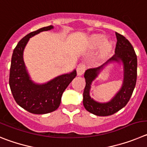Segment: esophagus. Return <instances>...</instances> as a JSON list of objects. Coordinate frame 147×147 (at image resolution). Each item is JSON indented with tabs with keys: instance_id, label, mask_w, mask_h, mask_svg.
Returning a JSON list of instances; mask_svg holds the SVG:
<instances>
[{
	"instance_id": "34e87169",
	"label": "esophagus",
	"mask_w": 147,
	"mask_h": 147,
	"mask_svg": "<svg viewBox=\"0 0 147 147\" xmlns=\"http://www.w3.org/2000/svg\"><path fill=\"white\" fill-rule=\"evenodd\" d=\"M86 68V65L85 63H80V64H78V67H77V73H78V75H83L85 72Z\"/></svg>"
}]
</instances>
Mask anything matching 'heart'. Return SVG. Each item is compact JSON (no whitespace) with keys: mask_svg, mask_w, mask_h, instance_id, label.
I'll use <instances>...</instances> for the list:
<instances>
[{"mask_svg":"<svg viewBox=\"0 0 147 147\" xmlns=\"http://www.w3.org/2000/svg\"><path fill=\"white\" fill-rule=\"evenodd\" d=\"M89 47L92 49H96L102 47L100 51V55L102 57H104L105 55H108L111 53L113 48V42H106V38L102 35H94L90 39L88 43Z\"/></svg>","mask_w":147,"mask_h":147,"instance_id":"obj_1","label":"heart"}]
</instances>
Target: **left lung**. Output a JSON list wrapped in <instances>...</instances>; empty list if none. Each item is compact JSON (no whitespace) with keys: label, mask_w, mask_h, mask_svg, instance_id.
<instances>
[{"label":"left lung","mask_w":147,"mask_h":147,"mask_svg":"<svg viewBox=\"0 0 147 147\" xmlns=\"http://www.w3.org/2000/svg\"><path fill=\"white\" fill-rule=\"evenodd\" d=\"M115 54L105 64L96 68H90L84 74L86 86L83 91V105L90 113L96 116H106L116 113L127 104L131 97L137 79V56L130 42L121 34L116 33ZM121 62L124 69V79L121 89L111 101L101 103L90 98L89 94L92 81L99 72L110 62Z\"/></svg>","instance_id":"obj_1"}]
</instances>
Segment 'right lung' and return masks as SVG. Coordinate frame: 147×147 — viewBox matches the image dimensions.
<instances>
[{
	"label": "right lung",
	"instance_id": "add662e5",
	"mask_svg": "<svg viewBox=\"0 0 147 147\" xmlns=\"http://www.w3.org/2000/svg\"><path fill=\"white\" fill-rule=\"evenodd\" d=\"M53 28V26L42 28L22 38L13 51L9 86L16 102L34 114H45L57 109L64 90L77 75L76 70L58 76L44 84H36L30 79L23 61V51L29 39L42 31Z\"/></svg>",
	"mask_w": 147,
	"mask_h": 147
}]
</instances>
